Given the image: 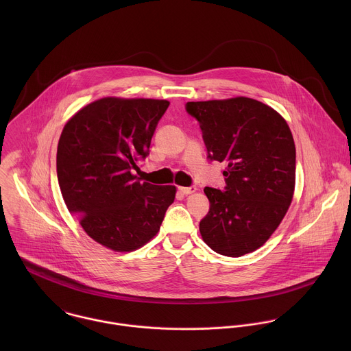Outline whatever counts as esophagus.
Instances as JSON below:
<instances>
[{"label": "esophagus", "mask_w": 351, "mask_h": 351, "mask_svg": "<svg viewBox=\"0 0 351 351\" xmlns=\"http://www.w3.org/2000/svg\"><path fill=\"white\" fill-rule=\"evenodd\" d=\"M178 191L182 193V195H192L197 191V188L193 185V186H188V188H184V186H180Z\"/></svg>", "instance_id": "esophagus-1"}]
</instances>
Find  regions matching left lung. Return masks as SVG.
Returning <instances> with one entry per match:
<instances>
[{
  "label": "left lung",
  "mask_w": 351,
  "mask_h": 351,
  "mask_svg": "<svg viewBox=\"0 0 351 351\" xmlns=\"http://www.w3.org/2000/svg\"><path fill=\"white\" fill-rule=\"evenodd\" d=\"M200 124L208 159L226 163L224 189L205 186L209 210L204 242L217 254L242 256L280 226L293 197L296 149L287 121L259 101L186 102Z\"/></svg>",
  "instance_id": "left-lung-1"
}]
</instances>
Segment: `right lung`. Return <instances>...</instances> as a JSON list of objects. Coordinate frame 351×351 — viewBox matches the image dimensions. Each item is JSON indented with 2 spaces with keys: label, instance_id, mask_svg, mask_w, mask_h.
Listing matches in <instances>:
<instances>
[{
  "label": "right lung",
  "instance_id": "1",
  "mask_svg": "<svg viewBox=\"0 0 351 351\" xmlns=\"http://www.w3.org/2000/svg\"><path fill=\"white\" fill-rule=\"evenodd\" d=\"M170 102L106 97L77 112L56 152L59 188L85 232L114 251H132L159 231L176 186L141 184L134 176Z\"/></svg>",
  "mask_w": 351,
  "mask_h": 351
}]
</instances>
